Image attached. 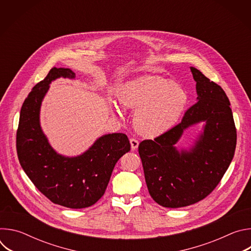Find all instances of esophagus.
Here are the masks:
<instances>
[{"label":"esophagus","instance_id":"1","mask_svg":"<svg viewBox=\"0 0 251 251\" xmlns=\"http://www.w3.org/2000/svg\"><path fill=\"white\" fill-rule=\"evenodd\" d=\"M130 144H131V148L132 150H136L138 148V145H139V142L137 139L135 138H131L130 139Z\"/></svg>","mask_w":251,"mask_h":251}]
</instances>
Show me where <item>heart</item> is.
Returning a JSON list of instances; mask_svg holds the SVG:
<instances>
[{"instance_id": "heart-1", "label": "heart", "mask_w": 251, "mask_h": 251, "mask_svg": "<svg viewBox=\"0 0 251 251\" xmlns=\"http://www.w3.org/2000/svg\"><path fill=\"white\" fill-rule=\"evenodd\" d=\"M118 99L127 108L137 109L135 129L143 136L156 137L177 122L189 97L180 84L158 76H144L125 84ZM111 107L113 112L121 114L116 105Z\"/></svg>"}]
</instances>
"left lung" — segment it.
<instances>
[{"mask_svg": "<svg viewBox=\"0 0 251 251\" xmlns=\"http://www.w3.org/2000/svg\"><path fill=\"white\" fill-rule=\"evenodd\" d=\"M198 102L182 121L156 137L142 141L139 155L152 199L164 207H183L206 198L229 167L236 146V129L224 89L191 67ZM204 121V132L190 151L174 145L184 129Z\"/></svg>", "mask_w": 251, "mask_h": 251, "instance_id": "1", "label": "left lung"}]
</instances>
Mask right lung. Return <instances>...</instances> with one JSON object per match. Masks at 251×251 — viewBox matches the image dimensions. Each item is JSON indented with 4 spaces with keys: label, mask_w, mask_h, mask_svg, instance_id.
<instances>
[{
    "label": "right lung",
    "mask_w": 251,
    "mask_h": 251,
    "mask_svg": "<svg viewBox=\"0 0 251 251\" xmlns=\"http://www.w3.org/2000/svg\"><path fill=\"white\" fill-rule=\"evenodd\" d=\"M59 77L75 78V74L53 67L25 98L17 130L18 158L32 184L50 201L69 208L88 207L104 195L117 161L131 145L125 134L112 133L97 139L80 156L57 154L41 128L40 109L50 82Z\"/></svg>",
    "instance_id": "obj_1"
}]
</instances>
